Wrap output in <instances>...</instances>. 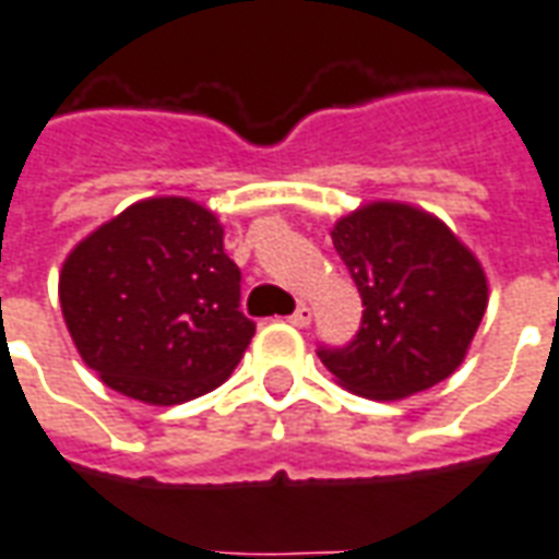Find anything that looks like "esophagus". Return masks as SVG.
Returning a JSON list of instances; mask_svg holds the SVG:
<instances>
[{
	"label": "esophagus",
	"instance_id": "1",
	"mask_svg": "<svg viewBox=\"0 0 559 559\" xmlns=\"http://www.w3.org/2000/svg\"><path fill=\"white\" fill-rule=\"evenodd\" d=\"M310 319H313V310H310L307 304H298V310L288 317V322H292V325H298V329H307V325H310Z\"/></svg>",
	"mask_w": 559,
	"mask_h": 559
}]
</instances>
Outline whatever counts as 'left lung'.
I'll return each mask as SVG.
<instances>
[{
	"label": "left lung",
	"instance_id": "1",
	"mask_svg": "<svg viewBox=\"0 0 559 559\" xmlns=\"http://www.w3.org/2000/svg\"><path fill=\"white\" fill-rule=\"evenodd\" d=\"M331 240L361 295V325L346 346H319L341 386L365 399H407L448 380L487 310L478 258L435 215L407 203H368Z\"/></svg>",
	"mask_w": 559,
	"mask_h": 559
}]
</instances>
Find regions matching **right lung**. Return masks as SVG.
Wrapping results in <instances>:
<instances>
[{
	"instance_id": "add662e5",
	"label": "right lung",
	"mask_w": 559,
	"mask_h": 559,
	"mask_svg": "<svg viewBox=\"0 0 559 559\" xmlns=\"http://www.w3.org/2000/svg\"><path fill=\"white\" fill-rule=\"evenodd\" d=\"M240 280L206 206L152 198L69 252L60 307L106 386L145 404H182L225 383L255 334L240 310Z\"/></svg>"
}]
</instances>
